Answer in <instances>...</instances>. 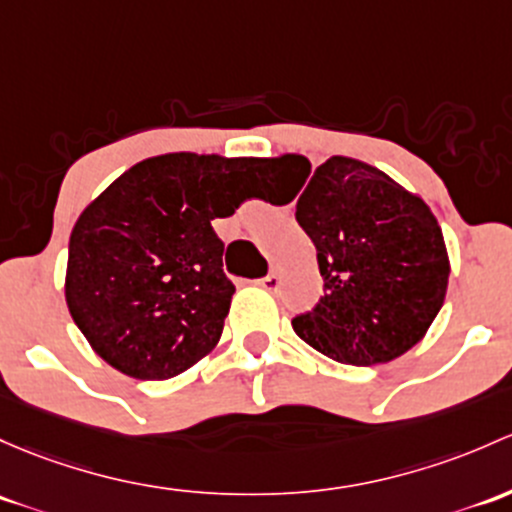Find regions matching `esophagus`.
I'll list each match as a JSON object with an SVG mask.
<instances>
[{
  "label": "esophagus",
  "instance_id": "1",
  "mask_svg": "<svg viewBox=\"0 0 512 512\" xmlns=\"http://www.w3.org/2000/svg\"><path fill=\"white\" fill-rule=\"evenodd\" d=\"M279 282H282V277H279L277 272H270V274H267V277L260 279V287L267 289V292H277Z\"/></svg>",
  "mask_w": 512,
  "mask_h": 512
}]
</instances>
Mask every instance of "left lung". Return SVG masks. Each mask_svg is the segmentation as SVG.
Returning a JSON list of instances; mask_svg holds the SVG:
<instances>
[{
	"instance_id": "8db88e82",
	"label": "left lung",
	"mask_w": 512,
	"mask_h": 512,
	"mask_svg": "<svg viewBox=\"0 0 512 512\" xmlns=\"http://www.w3.org/2000/svg\"><path fill=\"white\" fill-rule=\"evenodd\" d=\"M272 161L299 174L297 220L324 277L319 304L294 316L297 336L360 368L417 346L449 284L444 235L427 203L358 159L331 157L314 174L299 154Z\"/></svg>"
}]
</instances>
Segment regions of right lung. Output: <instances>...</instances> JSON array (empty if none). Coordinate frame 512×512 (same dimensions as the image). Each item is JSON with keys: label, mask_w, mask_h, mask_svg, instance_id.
<instances>
[{"label": "right lung", "mask_w": 512, "mask_h": 512, "mask_svg": "<svg viewBox=\"0 0 512 512\" xmlns=\"http://www.w3.org/2000/svg\"><path fill=\"white\" fill-rule=\"evenodd\" d=\"M270 159L161 154L112 181L68 242L66 304L93 351L169 380L220 341L235 287L211 220L233 215Z\"/></svg>", "instance_id": "1"}]
</instances>
